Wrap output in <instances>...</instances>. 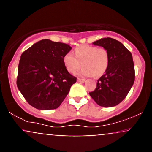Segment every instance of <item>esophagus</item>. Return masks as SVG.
<instances>
[{
  "label": "esophagus",
  "mask_w": 152,
  "mask_h": 152,
  "mask_svg": "<svg viewBox=\"0 0 152 152\" xmlns=\"http://www.w3.org/2000/svg\"><path fill=\"white\" fill-rule=\"evenodd\" d=\"M77 81H78V82H81V83H83V82L85 81V79H84V78H77Z\"/></svg>",
  "instance_id": "esophagus-1"
}]
</instances>
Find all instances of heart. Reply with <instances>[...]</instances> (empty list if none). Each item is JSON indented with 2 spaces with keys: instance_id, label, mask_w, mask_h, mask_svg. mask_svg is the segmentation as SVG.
<instances>
[{
  "instance_id": "heart-1",
  "label": "heart",
  "mask_w": 152,
  "mask_h": 152,
  "mask_svg": "<svg viewBox=\"0 0 152 152\" xmlns=\"http://www.w3.org/2000/svg\"><path fill=\"white\" fill-rule=\"evenodd\" d=\"M74 54L67 53L63 58L66 70L71 74L79 69L81 63L83 68L79 74L83 76L93 75L94 77H99L107 70L109 54L105 48L81 45L75 48Z\"/></svg>"
}]
</instances>
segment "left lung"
I'll return each mask as SVG.
<instances>
[{
	"instance_id": "1",
	"label": "left lung",
	"mask_w": 152,
	"mask_h": 152,
	"mask_svg": "<svg viewBox=\"0 0 152 152\" xmlns=\"http://www.w3.org/2000/svg\"><path fill=\"white\" fill-rule=\"evenodd\" d=\"M94 45L105 48L109 54V64L105 74L98 80L96 88L89 95L104 107L118 105L134 84L135 71L132 53L117 40L104 38Z\"/></svg>"
}]
</instances>
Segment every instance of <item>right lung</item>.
Wrapping results in <instances>:
<instances>
[{
    "label": "right lung",
    "mask_w": 152,
    "mask_h": 152,
    "mask_svg": "<svg viewBox=\"0 0 152 152\" xmlns=\"http://www.w3.org/2000/svg\"><path fill=\"white\" fill-rule=\"evenodd\" d=\"M69 44L43 39L20 56L17 86L26 102L41 110L57 109L76 78L66 70L63 58Z\"/></svg>",
    "instance_id": "obj_1"
}]
</instances>
